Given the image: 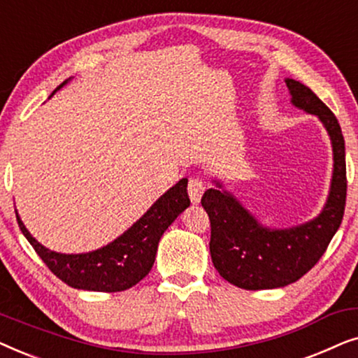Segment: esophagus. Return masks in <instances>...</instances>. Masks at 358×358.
Here are the masks:
<instances>
[{
	"label": "esophagus",
	"instance_id": "obj_1",
	"mask_svg": "<svg viewBox=\"0 0 358 358\" xmlns=\"http://www.w3.org/2000/svg\"><path fill=\"white\" fill-rule=\"evenodd\" d=\"M187 192L189 197L192 200V203H200V199L205 192V184L200 178H192L187 184Z\"/></svg>",
	"mask_w": 358,
	"mask_h": 358
}]
</instances>
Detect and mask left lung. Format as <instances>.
Wrapping results in <instances>:
<instances>
[{
	"label": "left lung",
	"instance_id": "left-lung-1",
	"mask_svg": "<svg viewBox=\"0 0 358 358\" xmlns=\"http://www.w3.org/2000/svg\"><path fill=\"white\" fill-rule=\"evenodd\" d=\"M292 106L316 115L329 135L332 176L321 212L288 228L264 224L223 180L212 179L202 207L212 224L210 254L220 275L244 290H272L290 285L320 261L341 227L345 208V143L339 122L327 106L303 83L285 78Z\"/></svg>",
	"mask_w": 358,
	"mask_h": 358
}]
</instances>
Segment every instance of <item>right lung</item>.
I'll list each match as a JSON object with an SVG mask.
<instances>
[{
  "label": "right lung",
  "instance_id": "add662e5",
  "mask_svg": "<svg viewBox=\"0 0 358 358\" xmlns=\"http://www.w3.org/2000/svg\"><path fill=\"white\" fill-rule=\"evenodd\" d=\"M70 81L71 78L63 81L52 96ZM189 205L187 178H182L114 241L94 251L80 254L57 252L45 248L29 233L17 210L16 218L31 246L66 285L87 292H124L148 275L161 236Z\"/></svg>",
  "mask_w": 358,
  "mask_h": 358
}]
</instances>
